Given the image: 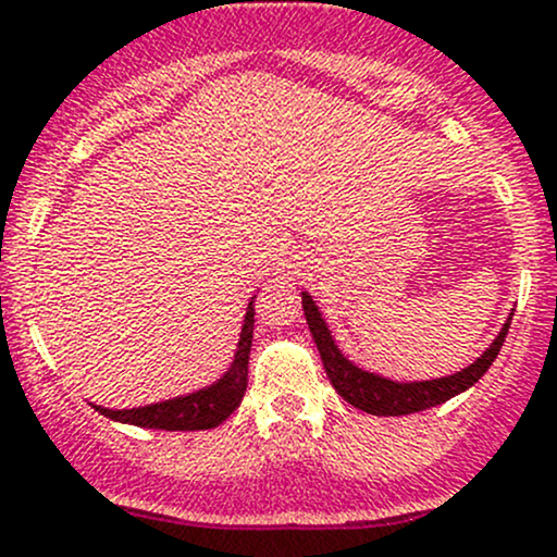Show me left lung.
Instances as JSON below:
<instances>
[{
  "label": "left lung",
  "mask_w": 557,
  "mask_h": 557,
  "mask_svg": "<svg viewBox=\"0 0 557 557\" xmlns=\"http://www.w3.org/2000/svg\"><path fill=\"white\" fill-rule=\"evenodd\" d=\"M301 307H305L307 325H310L312 339L314 345H318L320 358H323V369L325 374H329L334 391L339 393L347 404H352V407L363 409V412L369 414H385V418L423 412V409L445 404L447 398L458 396L466 387L474 385L476 380L491 369V363L496 361L498 350H502L504 339H507L509 323H512V318H507V323L498 331L493 345L487 347L471 367L460 369L458 374L440 380H423V383H393V380L380 377V374L363 372V369H358L356 363H350L342 356L339 347L334 345V336H331L323 314L314 307L310 294H301Z\"/></svg>",
  "instance_id": "left-lung-1"
}]
</instances>
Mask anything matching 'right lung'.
Segmentation results:
<instances>
[{
  "instance_id": "add662e5",
  "label": "right lung",
  "mask_w": 557,
  "mask_h": 557,
  "mask_svg": "<svg viewBox=\"0 0 557 557\" xmlns=\"http://www.w3.org/2000/svg\"><path fill=\"white\" fill-rule=\"evenodd\" d=\"M252 301L247 305L243 334H239L237 356H234L232 369L223 374L218 383L201 391L188 393V396L170 398V401L148 404V407L137 409H104L94 407L104 414V418L117 420V423H132L139 429H159V431H205L221 425L234 409L243 404L247 391V361H250V345H252Z\"/></svg>"
}]
</instances>
